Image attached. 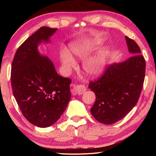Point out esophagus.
Masks as SVG:
<instances>
[{"mask_svg":"<svg viewBox=\"0 0 156 156\" xmlns=\"http://www.w3.org/2000/svg\"><path fill=\"white\" fill-rule=\"evenodd\" d=\"M73 88H74L76 93L78 95H82L87 90L86 87L83 85V84H79V85H76V86L74 85L73 86Z\"/></svg>","mask_w":156,"mask_h":156,"instance_id":"1","label":"esophagus"}]
</instances>
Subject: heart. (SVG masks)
Wrapping results in <instances>:
<instances>
[{"label":"heart","mask_w":156,"mask_h":156,"mask_svg":"<svg viewBox=\"0 0 156 156\" xmlns=\"http://www.w3.org/2000/svg\"><path fill=\"white\" fill-rule=\"evenodd\" d=\"M71 50L76 56L81 59H84L87 56V51L83 47L78 45L71 46ZM110 56L109 50L103 49L98 52L96 56L89 59L84 62L83 65L84 69L91 76H97L102 72L106 66V63ZM61 59L63 65L68 69L73 67L75 66V61L72 56L67 51L61 52Z\"/></svg>","instance_id":"b5f03b06"}]
</instances>
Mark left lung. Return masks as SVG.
<instances>
[{"label": "left lung", "instance_id": "8db88e82", "mask_svg": "<svg viewBox=\"0 0 156 156\" xmlns=\"http://www.w3.org/2000/svg\"><path fill=\"white\" fill-rule=\"evenodd\" d=\"M129 51L133 56L124 62L109 65L89 88L96 99L91 113L98 122L111 125L125 117L138 101L145 76L146 63L140 48L126 36Z\"/></svg>", "mask_w": 156, "mask_h": 156}]
</instances>
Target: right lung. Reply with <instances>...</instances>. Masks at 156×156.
<instances>
[{"mask_svg": "<svg viewBox=\"0 0 156 156\" xmlns=\"http://www.w3.org/2000/svg\"><path fill=\"white\" fill-rule=\"evenodd\" d=\"M56 30L41 27L18 47L12 65L14 96L24 117L39 127L56 122L71 98L72 80L58 74L51 60L38 51V44L49 41Z\"/></svg>", "mask_w": 156, "mask_h": 156, "instance_id": "obj_1", "label": "right lung"}]
</instances>
